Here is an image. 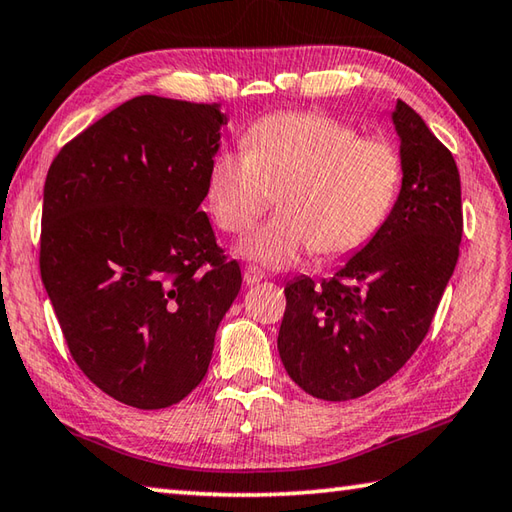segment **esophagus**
<instances>
[{
	"label": "esophagus",
	"instance_id": "1",
	"mask_svg": "<svg viewBox=\"0 0 512 512\" xmlns=\"http://www.w3.org/2000/svg\"><path fill=\"white\" fill-rule=\"evenodd\" d=\"M264 277H266V273L262 271V268H257V266H246L244 268V282L248 286H255L257 282H262Z\"/></svg>",
	"mask_w": 512,
	"mask_h": 512
}]
</instances>
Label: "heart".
Masks as SVG:
<instances>
[{"label": "heart", "mask_w": 512, "mask_h": 512, "mask_svg": "<svg viewBox=\"0 0 512 512\" xmlns=\"http://www.w3.org/2000/svg\"><path fill=\"white\" fill-rule=\"evenodd\" d=\"M403 185V156L378 136L318 111L259 118L244 152L210 161L206 208L217 228L244 235L277 192L280 212L259 226L241 255L288 268L311 250L342 257L369 244L385 226Z\"/></svg>", "instance_id": "obj_1"}]
</instances>
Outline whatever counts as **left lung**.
I'll list each match as a JSON object with an SVG mask.
<instances>
[{
  "instance_id": "obj_1",
  "label": "left lung",
  "mask_w": 512,
  "mask_h": 512,
  "mask_svg": "<svg viewBox=\"0 0 512 512\" xmlns=\"http://www.w3.org/2000/svg\"><path fill=\"white\" fill-rule=\"evenodd\" d=\"M403 185L378 235L315 284H286L277 349L297 385L322 401H351L383 385L430 331L459 259L461 179L452 152L416 111L396 102Z\"/></svg>"
}]
</instances>
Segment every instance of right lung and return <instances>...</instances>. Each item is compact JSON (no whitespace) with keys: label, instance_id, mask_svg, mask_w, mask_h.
I'll return each instance as SVG.
<instances>
[{"label":"right lung","instance_id":"1","mask_svg":"<svg viewBox=\"0 0 512 512\" xmlns=\"http://www.w3.org/2000/svg\"><path fill=\"white\" fill-rule=\"evenodd\" d=\"M221 105L136 96L62 147L44 183L40 273L76 365L138 410L203 376L241 268L201 210Z\"/></svg>","mask_w":512,"mask_h":512}]
</instances>
